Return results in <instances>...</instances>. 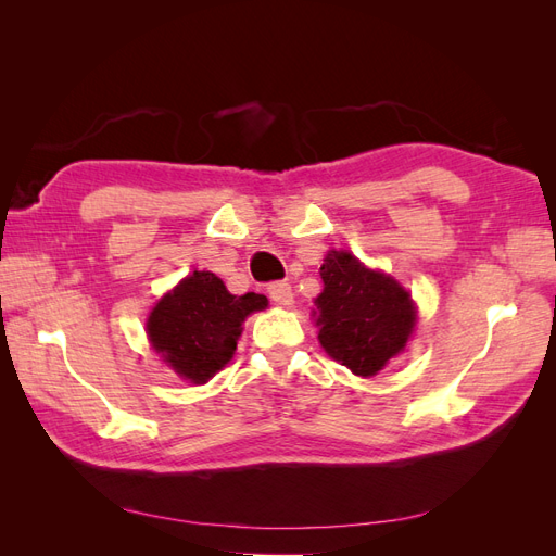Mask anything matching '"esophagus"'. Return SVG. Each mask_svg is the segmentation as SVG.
<instances>
[{"mask_svg":"<svg viewBox=\"0 0 556 556\" xmlns=\"http://www.w3.org/2000/svg\"><path fill=\"white\" fill-rule=\"evenodd\" d=\"M268 296H271V301L278 306H292V301H294V292L290 288V282H282V280L268 285Z\"/></svg>","mask_w":556,"mask_h":556,"instance_id":"esophagus-1","label":"esophagus"}]
</instances>
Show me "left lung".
Listing matches in <instances>:
<instances>
[{
    "label": "left lung",
    "instance_id": "left-lung-1",
    "mask_svg": "<svg viewBox=\"0 0 556 556\" xmlns=\"http://www.w3.org/2000/svg\"><path fill=\"white\" fill-rule=\"evenodd\" d=\"M325 290L315 299L319 343L355 376H376L406 345L415 306L401 285L331 250L319 266Z\"/></svg>",
    "mask_w": 556,
    "mask_h": 556
}]
</instances>
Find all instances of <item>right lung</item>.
I'll return each instance as SVG.
<instances>
[{"mask_svg":"<svg viewBox=\"0 0 556 556\" xmlns=\"http://www.w3.org/2000/svg\"><path fill=\"white\" fill-rule=\"evenodd\" d=\"M266 308V296H233L211 271H194L148 317L150 343L185 380L213 378L231 359L243 319Z\"/></svg>","mask_w":556,"mask_h":556,"instance_id":"1","label":"right lung"}]
</instances>
